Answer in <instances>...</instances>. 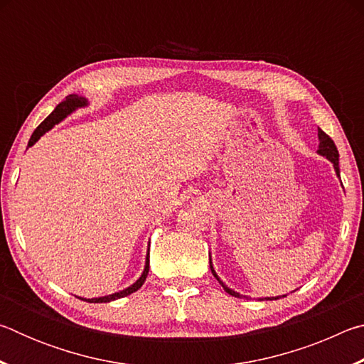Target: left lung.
Segmentation results:
<instances>
[{"label":"left lung","instance_id":"1","mask_svg":"<svg viewBox=\"0 0 364 364\" xmlns=\"http://www.w3.org/2000/svg\"><path fill=\"white\" fill-rule=\"evenodd\" d=\"M318 138H319V149H318V154H321V156H324L326 159H329L332 164H334V168H336V173L338 175L341 173V171H338V151H337V147H336V144H334V141H332L328 134H326L321 128H318ZM210 269H212V273H213V276L215 278H217V281H220V278L217 276V273H215L213 271V267H212V262H210ZM220 284L225 287V291L230 294V295H234V297H239V294L237 292H234V291H231L230 287H226L223 282L220 281ZM276 299H279V297H268L267 300H276ZM263 300V299H262Z\"/></svg>","mask_w":364,"mask_h":364}]
</instances>
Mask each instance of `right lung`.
<instances>
[{
    "mask_svg": "<svg viewBox=\"0 0 364 364\" xmlns=\"http://www.w3.org/2000/svg\"><path fill=\"white\" fill-rule=\"evenodd\" d=\"M86 106V100L85 97H80L77 95H70L67 96L65 100L59 104V106L53 110L51 114H49L45 120H43L38 127H36V130L33 132L32 138H30L28 141V146H33L36 141L40 139V136H43L48 130H51V128L56 125V123H59L63 119H65L67 115H69L70 112H73L77 107H83ZM149 255V254H147ZM147 273H149V257H146V267H144V271L143 274H141V278L134 282L133 286L123 289V291L120 292H115V294H110V295H106V297H100V299H82L85 301H90V304H107V301H112V300H117V299H122V297H127V295H130L133 292H136L138 289L144 284V281L147 278Z\"/></svg>",
    "mask_w": 364,
    "mask_h": 364,
    "instance_id": "obj_1",
    "label": "right lung"
}]
</instances>
